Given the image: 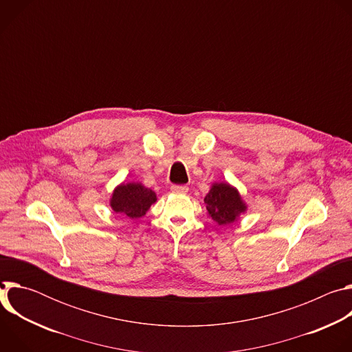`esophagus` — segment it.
Returning <instances> with one entry per match:
<instances>
[{
  "instance_id": "esophagus-1",
  "label": "esophagus",
  "mask_w": 352,
  "mask_h": 352,
  "mask_svg": "<svg viewBox=\"0 0 352 352\" xmlns=\"http://www.w3.org/2000/svg\"><path fill=\"white\" fill-rule=\"evenodd\" d=\"M171 192L177 193V195H184L188 192V186L186 185H173Z\"/></svg>"
}]
</instances>
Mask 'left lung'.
I'll use <instances>...</instances> for the list:
<instances>
[{
    "label": "left lung",
    "mask_w": 352,
    "mask_h": 352,
    "mask_svg": "<svg viewBox=\"0 0 352 352\" xmlns=\"http://www.w3.org/2000/svg\"><path fill=\"white\" fill-rule=\"evenodd\" d=\"M209 217L219 226L235 223L248 209L236 188L228 182H214L205 196Z\"/></svg>",
    "instance_id": "obj_1"
}]
</instances>
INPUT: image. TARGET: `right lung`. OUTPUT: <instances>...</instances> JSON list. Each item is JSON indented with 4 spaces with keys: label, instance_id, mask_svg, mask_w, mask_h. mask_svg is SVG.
Returning a JSON list of instances; mask_svg holds the SVG:
<instances>
[{
    "label": "right lung",
    "instance_id": "add662e5",
    "mask_svg": "<svg viewBox=\"0 0 352 352\" xmlns=\"http://www.w3.org/2000/svg\"><path fill=\"white\" fill-rule=\"evenodd\" d=\"M156 200V192L140 182H122L113 190L110 206L117 214L135 220L144 216Z\"/></svg>",
    "mask_w": 352,
    "mask_h": 352
}]
</instances>
